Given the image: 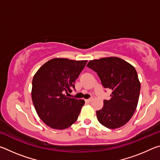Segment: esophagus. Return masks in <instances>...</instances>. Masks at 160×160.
I'll return each mask as SVG.
<instances>
[{
    "mask_svg": "<svg viewBox=\"0 0 160 160\" xmlns=\"http://www.w3.org/2000/svg\"><path fill=\"white\" fill-rule=\"evenodd\" d=\"M92 101V98H90V99H85V102H88V103H90V102Z\"/></svg>",
    "mask_w": 160,
    "mask_h": 160,
    "instance_id": "1",
    "label": "esophagus"
}]
</instances>
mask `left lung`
Here are the masks:
<instances>
[{
    "label": "left lung",
    "mask_w": 160,
    "mask_h": 160,
    "mask_svg": "<svg viewBox=\"0 0 160 160\" xmlns=\"http://www.w3.org/2000/svg\"><path fill=\"white\" fill-rule=\"evenodd\" d=\"M87 66L97 72L104 88L112 90L111 99H104L102 109L97 111L99 122L110 129L124 126L138 102L140 83L135 68L118 57L95 59Z\"/></svg>",
    "instance_id": "left-lung-1"
}]
</instances>
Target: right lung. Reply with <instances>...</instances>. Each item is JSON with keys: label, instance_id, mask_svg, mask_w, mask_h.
Segmentation results:
<instances>
[{"label": "right lung", "instance_id": "right-lung-1", "mask_svg": "<svg viewBox=\"0 0 160 160\" xmlns=\"http://www.w3.org/2000/svg\"><path fill=\"white\" fill-rule=\"evenodd\" d=\"M88 61L56 58L47 61L32 80V99L39 117L48 126L63 130L77 121L83 99L68 97ZM67 94H65V93Z\"/></svg>", "mask_w": 160, "mask_h": 160}]
</instances>
